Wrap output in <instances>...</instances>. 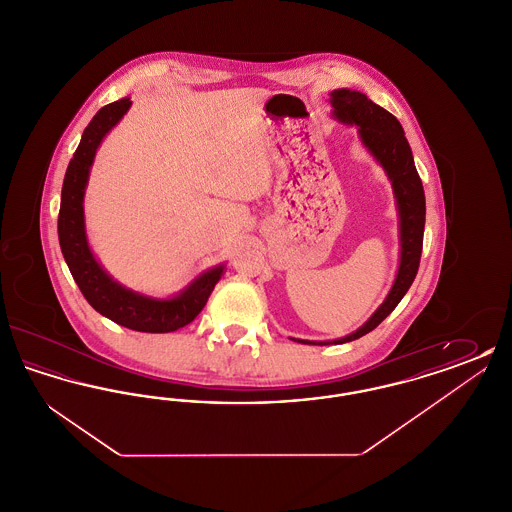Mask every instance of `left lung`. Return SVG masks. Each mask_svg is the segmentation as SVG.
Wrapping results in <instances>:
<instances>
[{
    "instance_id": "1",
    "label": "left lung",
    "mask_w": 512,
    "mask_h": 512,
    "mask_svg": "<svg viewBox=\"0 0 512 512\" xmlns=\"http://www.w3.org/2000/svg\"><path fill=\"white\" fill-rule=\"evenodd\" d=\"M330 103L334 107V119L359 126V136L366 149L376 157V161L390 176L399 211L401 261L386 301L357 332L334 341L295 340L307 345H328L359 340L390 315L397 307V303L403 299V295L409 292L414 276L418 272L426 220V199L422 180L414 167L413 151L405 138L401 122L397 121L390 111L376 105L357 90H334L330 94Z\"/></svg>"
}]
</instances>
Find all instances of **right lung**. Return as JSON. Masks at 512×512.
I'll use <instances>...</instances> for the list:
<instances>
[{
  "label": "right lung",
  "mask_w": 512,
  "mask_h": 512,
  "mask_svg": "<svg viewBox=\"0 0 512 512\" xmlns=\"http://www.w3.org/2000/svg\"><path fill=\"white\" fill-rule=\"evenodd\" d=\"M130 105L132 101L128 98L109 103L101 107L90 124L84 128L82 140L65 172L57 232L63 257L73 274L76 286L99 315L136 332L165 334L184 328L201 313L224 272V265L199 274L176 297L153 299L142 293L132 292L115 282L90 251L84 230L82 207L90 167L94 163L101 140L126 115Z\"/></svg>",
  "instance_id": "right-lung-1"
}]
</instances>
